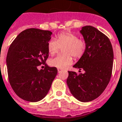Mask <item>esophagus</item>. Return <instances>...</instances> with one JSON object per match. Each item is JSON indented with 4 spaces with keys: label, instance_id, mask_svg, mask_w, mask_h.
Wrapping results in <instances>:
<instances>
[{
    "label": "esophagus",
    "instance_id": "1",
    "mask_svg": "<svg viewBox=\"0 0 122 122\" xmlns=\"http://www.w3.org/2000/svg\"><path fill=\"white\" fill-rule=\"evenodd\" d=\"M60 71H62V69H60V68H59V69H58V72L60 73Z\"/></svg>",
    "mask_w": 122,
    "mask_h": 122
}]
</instances>
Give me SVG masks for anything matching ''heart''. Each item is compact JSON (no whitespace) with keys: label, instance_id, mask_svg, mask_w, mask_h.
Segmentation results:
<instances>
[{"label":"heart","instance_id":"b5f03b06","mask_svg":"<svg viewBox=\"0 0 122 122\" xmlns=\"http://www.w3.org/2000/svg\"><path fill=\"white\" fill-rule=\"evenodd\" d=\"M63 55L58 56L50 59L49 63L51 66L58 68H65L73 62V56L80 59L85 52L86 43L83 39H79L75 34L66 31L58 34L57 39H52L47 44L48 52L51 56H54L63 49Z\"/></svg>","mask_w":122,"mask_h":122}]
</instances>
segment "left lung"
<instances>
[{
  "label": "left lung",
  "instance_id": "8db88e82",
  "mask_svg": "<svg viewBox=\"0 0 122 122\" xmlns=\"http://www.w3.org/2000/svg\"><path fill=\"white\" fill-rule=\"evenodd\" d=\"M86 43L83 56L73 67L85 73L68 71L66 83L76 99L89 102L105 90L112 76L113 52L109 37L94 27L86 26L80 31Z\"/></svg>",
  "mask_w": 122,
  "mask_h": 122
}]
</instances>
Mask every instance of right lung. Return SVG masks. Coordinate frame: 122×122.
Wrapping results in <instances>:
<instances>
[{
  "instance_id": "add662e5",
  "label": "right lung",
  "mask_w": 122,
  "mask_h": 122,
  "mask_svg": "<svg viewBox=\"0 0 122 122\" xmlns=\"http://www.w3.org/2000/svg\"><path fill=\"white\" fill-rule=\"evenodd\" d=\"M52 34L48 30L26 29L18 35L8 51L6 60L10 84L16 95L27 101L42 99L57 75V68L46 63ZM41 64L45 68L39 71L37 66Z\"/></svg>"
}]
</instances>
